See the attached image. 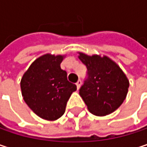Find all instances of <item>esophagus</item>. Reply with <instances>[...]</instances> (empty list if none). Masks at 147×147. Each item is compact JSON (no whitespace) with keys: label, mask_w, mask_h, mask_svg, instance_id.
<instances>
[{"label":"esophagus","mask_w":147,"mask_h":147,"mask_svg":"<svg viewBox=\"0 0 147 147\" xmlns=\"http://www.w3.org/2000/svg\"><path fill=\"white\" fill-rule=\"evenodd\" d=\"M76 85L77 89H79V88H80V87H81V85H82V81H81V80H78V81L76 82Z\"/></svg>","instance_id":"obj_1"}]
</instances>
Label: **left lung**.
Segmentation results:
<instances>
[{
  "label": "left lung",
  "instance_id": "1",
  "mask_svg": "<svg viewBox=\"0 0 147 147\" xmlns=\"http://www.w3.org/2000/svg\"><path fill=\"white\" fill-rule=\"evenodd\" d=\"M79 59L86 65L88 78L79 94L95 116H105L115 111L124 101L129 82L121 68L110 58L88 56L79 53Z\"/></svg>",
  "mask_w": 147,
  "mask_h": 147
}]
</instances>
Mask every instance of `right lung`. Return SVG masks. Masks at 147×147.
<instances>
[{"label": "right lung", "mask_w": 147, "mask_h": 147, "mask_svg": "<svg viewBox=\"0 0 147 147\" xmlns=\"http://www.w3.org/2000/svg\"><path fill=\"white\" fill-rule=\"evenodd\" d=\"M65 56L44 54L36 59L24 74L20 87L27 105L41 118L54 121L63 116L76 86L67 80L60 68Z\"/></svg>", "instance_id": "add662e5"}]
</instances>
